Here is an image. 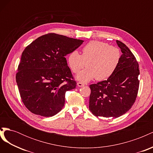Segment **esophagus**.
<instances>
[{"label": "esophagus", "instance_id": "1", "mask_svg": "<svg viewBox=\"0 0 153 153\" xmlns=\"http://www.w3.org/2000/svg\"><path fill=\"white\" fill-rule=\"evenodd\" d=\"M77 85L78 87H84L85 85L83 84V83H81V82H78L77 83Z\"/></svg>", "mask_w": 153, "mask_h": 153}]
</instances>
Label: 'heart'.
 Returning a JSON list of instances; mask_svg holds the SVG:
<instances>
[{
  "label": "heart",
  "instance_id": "heart-1",
  "mask_svg": "<svg viewBox=\"0 0 153 153\" xmlns=\"http://www.w3.org/2000/svg\"><path fill=\"white\" fill-rule=\"evenodd\" d=\"M121 54L120 50L107 43L92 41L82 49V54L74 50L69 54L68 62L71 71L78 73L76 79L86 83L96 78L98 80H104L112 76L120 62Z\"/></svg>",
  "mask_w": 153,
  "mask_h": 153
}]
</instances>
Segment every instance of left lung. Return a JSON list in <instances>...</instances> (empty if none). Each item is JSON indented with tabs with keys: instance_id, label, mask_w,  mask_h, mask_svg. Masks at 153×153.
Returning <instances> with one entry per match:
<instances>
[{
	"instance_id": "8db88e82",
	"label": "left lung",
	"mask_w": 153,
	"mask_h": 153,
	"mask_svg": "<svg viewBox=\"0 0 153 153\" xmlns=\"http://www.w3.org/2000/svg\"><path fill=\"white\" fill-rule=\"evenodd\" d=\"M116 43L123 53L116 70L106 80L89 86V108L96 117H120L131 108L137 96L138 62L126 45L118 40Z\"/></svg>"
}]
</instances>
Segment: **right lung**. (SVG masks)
<instances>
[{"label":"right lung","instance_id":"add662e5","mask_svg":"<svg viewBox=\"0 0 153 153\" xmlns=\"http://www.w3.org/2000/svg\"><path fill=\"white\" fill-rule=\"evenodd\" d=\"M84 41L51 33L25 48L16 81L23 103L32 113L52 117L62 110L66 92L76 86L65 56Z\"/></svg>","mask_w":153,"mask_h":153}]
</instances>
